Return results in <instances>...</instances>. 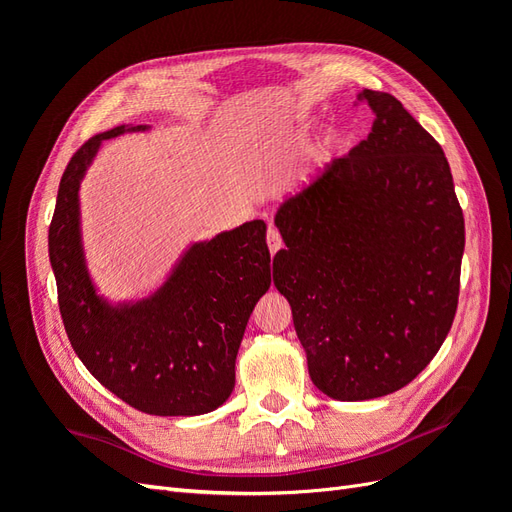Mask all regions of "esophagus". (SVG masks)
Listing matches in <instances>:
<instances>
[{"label":"esophagus","instance_id":"34e87169","mask_svg":"<svg viewBox=\"0 0 512 512\" xmlns=\"http://www.w3.org/2000/svg\"><path fill=\"white\" fill-rule=\"evenodd\" d=\"M267 245H269L271 256H275L282 250V235H280V230L273 226H269V230H267Z\"/></svg>","mask_w":512,"mask_h":512}]
</instances>
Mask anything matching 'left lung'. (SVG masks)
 I'll list each match as a JSON object with an SVG mask.
<instances>
[{
	"label": "left lung",
	"instance_id": "obj_1",
	"mask_svg": "<svg viewBox=\"0 0 512 512\" xmlns=\"http://www.w3.org/2000/svg\"><path fill=\"white\" fill-rule=\"evenodd\" d=\"M369 136L275 211L273 284L316 389L365 401L429 365L457 312L463 213L442 147L397 98L363 89Z\"/></svg>",
	"mask_w": 512,
	"mask_h": 512
}]
</instances>
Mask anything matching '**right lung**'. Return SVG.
I'll list each match as a JSON object with an SVG mask.
<instances>
[{
    "mask_svg": "<svg viewBox=\"0 0 512 512\" xmlns=\"http://www.w3.org/2000/svg\"><path fill=\"white\" fill-rule=\"evenodd\" d=\"M147 130L130 123L91 136L66 166L49 228L59 312L91 376L126 404L156 416L207 414L235 389L247 320L271 286L267 224L190 243L147 297L106 299L87 267L81 183L104 141Z\"/></svg>",
    "mask_w": 512,
    "mask_h": 512,
    "instance_id": "1",
    "label": "right lung"
}]
</instances>
